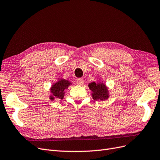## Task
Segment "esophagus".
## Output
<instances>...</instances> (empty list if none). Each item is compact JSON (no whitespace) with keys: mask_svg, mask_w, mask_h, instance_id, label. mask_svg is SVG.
Returning <instances> with one entry per match:
<instances>
[{"mask_svg":"<svg viewBox=\"0 0 160 160\" xmlns=\"http://www.w3.org/2000/svg\"><path fill=\"white\" fill-rule=\"evenodd\" d=\"M77 83L79 85H82L84 83V79L83 78H79L77 80Z\"/></svg>","mask_w":160,"mask_h":160,"instance_id":"1","label":"esophagus"}]
</instances>
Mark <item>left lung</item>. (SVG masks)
Wrapping results in <instances>:
<instances>
[{
    "label": "left lung",
    "instance_id": "obj_1",
    "mask_svg": "<svg viewBox=\"0 0 160 160\" xmlns=\"http://www.w3.org/2000/svg\"><path fill=\"white\" fill-rule=\"evenodd\" d=\"M89 88L92 91V97L94 100H106L109 98L108 89L103 83L91 82L89 84Z\"/></svg>",
    "mask_w": 160,
    "mask_h": 160
}]
</instances>
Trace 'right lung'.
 <instances>
[{"mask_svg":"<svg viewBox=\"0 0 160 160\" xmlns=\"http://www.w3.org/2000/svg\"><path fill=\"white\" fill-rule=\"evenodd\" d=\"M71 85L68 80L60 79L53 84L50 89L52 95L50 96L51 100H54L55 98L62 99L64 98L65 90L68 89L69 86Z\"/></svg>","mask_w":160,"mask_h":160,"instance_id":"add662e5","label":"right lung"}]
</instances>
